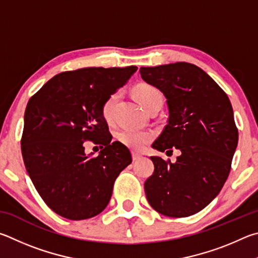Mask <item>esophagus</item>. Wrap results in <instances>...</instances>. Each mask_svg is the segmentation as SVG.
I'll list each match as a JSON object with an SVG mask.
<instances>
[{
	"mask_svg": "<svg viewBox=\"0 0 258 258\" xmlns=\"http://www.w3.org/2000/svg\"><path fill=\"white\" fill-rule=\"evenodd\" d=\"M141 159H142V155L141 154H138V153H136V152L133 153V160L134 161H139Z\"/></svg>",
	"mask_w": 258,
	"mask_h": 258,
	"instance_id": "34e87169",
	"label": "esophagus"
}]
</instances>
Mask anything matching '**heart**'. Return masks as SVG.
I'll list each match as a JSON object with an SVG mask.
<instances>
[{
	"mask_svg": "<svg viewBox=\"0 0 258 258\" xmlns=\"http://www.w3.org/2000/svg\"><path fill=\"white\" fill-rule=\"evenodd\" d=\"M134 95L139 104L147 111L148 108L154 105H162L163 96L161 92L154 86L148 84H139L134 88ZM119 98V93H113L107 96L103 102L101 111L104 119L107 122L112 120L113 108ZM154 137L151 130L143 129H124L119 134V141L126 147L134 151H143Z\"/></svg>",
	"mask_w": 258,
	"mask_h": 258,
	"instance_id": "b5f03b06",
	"label": "heart"
}]
</instances>
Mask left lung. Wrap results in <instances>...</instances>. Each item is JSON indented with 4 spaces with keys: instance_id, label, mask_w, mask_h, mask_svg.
Instances as JSON below:
<instances>
[{
    "instance_id": "8db88e82",
    "label": "left lung",
    "mask_w": 258,
    "mask_h": 258,
    "mask_svg": "<svg viewBox=\"0 0 258 258\" xmlns=\"http://www.w3.org/2000/svg\"><path fill=\"white\" fill-rule=\"evenodd\" d=\"M142 78L160 89L169 107L168 124L152 147L180 154L174 163L152 156L154 172L144 187L156 212L186 218L219 195L238 145L233 110L223 89L195 64L142 67Z\"/></svg>"
}]
</instances>
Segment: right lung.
Wrapping results in <instances>:
<instances>
[{"mask_svg":"<svg viewBox=\"0 0 258 258\" xmlns=\"http://www.w3.org/2000/svg\"><path fill=\"white\" fill-rule=\"evenodd\" d=\"M137 69L62 72L27 104L21 138L26 170L46 205L63 218L79 221L101 213L117 175L133 162L123 144L111 142L101 107ZM87 140L104 146L97 157L84 153Z\"/></svg>","mask_w":258,"mask_h":258,"instance_id":"obj_1","label":"right lung"}]
</instances>
